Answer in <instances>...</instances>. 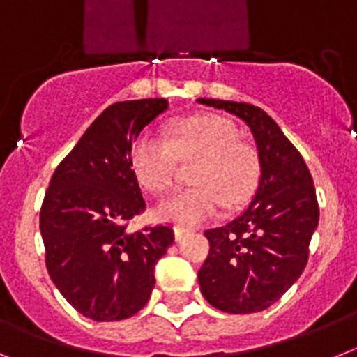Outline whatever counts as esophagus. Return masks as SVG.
<instances>
[{
    "label": "esophagus",
    "mask_w": 357,
    "mask_h": 357,
    "mask_svg": "<svg viewBox=\"0 0 357 357\" xmlns=\"http://www.w3.org/2000/svg\"><path fill=\"white\" fill-rule=\"evenodd\" d=\"M190 233H192V231L186 229V227L176 226L174 227V240H176V242H179V240H183L186 236V234H190Z\"/></svg>",
    "instance_id": "obj_1"
}]
</instances>
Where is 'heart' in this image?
Listing matches in <instances>:
<instances>
[{"label":"heart","instance_id":"obj_1","mask_svg":"<svg viewBox=\"0 0 357 357\" xmlns=\"http://www.w3.org/2000/svg\"><path fill=\"white\" fill-rule=\"evenodd\" d=\"M179 158H199L194 181L158 202L155 215L163 222L192 227L213 217L222 202L236 206L245 201L259 176L255 147L238 140V131L227 119L195 115L171 126L165 135L146 131L135 140L130 165L135 178L147 190L163 192L174 179Z\"/></svg>","mask_w":357,"mask_h":357}]
</instances>
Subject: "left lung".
<instances>
[{"label": "left lung", "mask_w": 357, "mask_h": 357, "mask_svg": "<svg viewBox=\"0 0 357 357\" xmlns=\"http://www.w3.org/2000/svg\"><path fill=\"white\" fill-rule=\"evenodd\" d=\"M249 126L259 160L256 192L238 217L204 231L210 255L197 272L201 294L226 313H258L301 278L319 226L313 178L294 144L255 105L197 99Z\"/></svg>", "instance_id": "left-lung-1"}]
</instances>
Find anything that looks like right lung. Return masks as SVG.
<instances>
[{"mask_svg":"<svg viewBox=\"0 0 357 357\" xmlns=\"http://www.w3.org/2000/svg\"><path fill=\"white\" fill-rule=\"evenodd\" d=\"M167 99L115 102L56 167L40 210L51 281L86 319L115 322L139 313L155 288V265L174 242L169 226L128 231L146 210L130 165L140 131Z\"/></svg>","mask_w":357,"mask_h":357,"instance_id":"add662e5","label":"right lung"}]
</instances>
